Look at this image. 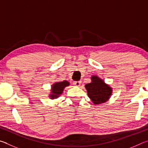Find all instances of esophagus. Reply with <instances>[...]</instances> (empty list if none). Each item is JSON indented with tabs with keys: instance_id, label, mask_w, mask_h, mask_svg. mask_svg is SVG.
Masks as SVG:
<instances>
[{
	"instance_id": "34e87169",
	"label": "esophagus",
	"mask_w": 148,
	"mask_h": 148,
	"mask_svg": "<svg viewBox=\"0 0 148 148\" xmlns=\"http://www.w3.org/2000/svg\"><path fill=\"white\" fill-rule=\"evenodd\" d=\"M81 83H82L81 81H76V82H74V85L75 86L79 87V86H81Z\"/></svg>"
}]
</instances>
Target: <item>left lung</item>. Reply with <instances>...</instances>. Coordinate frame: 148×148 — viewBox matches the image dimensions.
<instances>
[{
  "label": "left lung",
  "instance_id": "left-lung-1",
  "mask_svg": "<svg viewBox=\"0 0 148 148\" xmlns=\"http://www.w3.org/2000/svg\"><path fill=\"white\" fill-rule=\"evenodd\" d=\"M91 79V83L87 84L85 87L92 103L99 105L107 102L112 96L113 91L112 87L98 76L92 75Z\"/></svg>",
  "mask_w": 148,
  "mask_h": 148
}]
</instances>
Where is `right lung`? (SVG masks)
Returning a JSON list of instances; mask_svg holds the SVG:
<instances>
[{"label": "right lung", "mask_w": 148, "mask_h": 148, "mask_svg": "<svg viewBox=\"0 0 148 148\" xmlns=\"http://www.w3.org/2000/svg\"><path fill=\"white\" fill-rule=\"evenodd\" d=\"M70 86V83L68 81L58 82L52 84L50 93L49 94V97L51 99H56L61 96L63 92L64 89L67 86Z\"/></svg>", "instance_id": "1"}]
</instances>
